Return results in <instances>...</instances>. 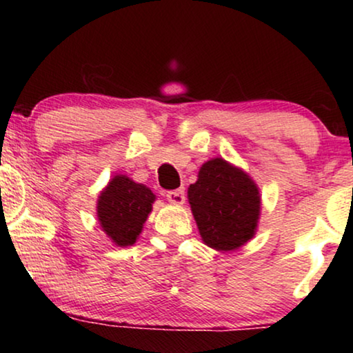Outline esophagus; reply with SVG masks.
<instances>
[{
  "label": "esophagus",
  "instance_id": "1",
  "mask_svg": "<svg viewBox=\"0 0 353 353\" xmlns=\"http://www.w3.org/2000/svg\"><path fill=\"white\" fill-rule=\"evenodd\" d=\"M167 199L170 201L172 204H176V205L183 204V202H185V199H186V196H185V190H183V188H180V190L168 191V192H167Z\"/></svg>",
  "mask_w": 353,
  "mask_h": 353
}]
</instances>
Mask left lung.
Returning a JSON list of instances; mask_svg holds the SVG:
<instances>
[{"mask_svg": "<svg viewBox=\"0 0 353 353\" xmlns=\"http://www.w3.org/2000/svg\"><path fill=\"white\" fill-rule=\"evenodd\" d=\"M202 241L212 249L234 250L252 238L260 214L255 183L223 159H212L188 188Z\"/></svg>", "mask_w": 353, "mask_h": 353, "instance_id": "1", "label": "left lung"}]
</instances>
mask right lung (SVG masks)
Wrapping results in <instances>:
<instances>
[{
  "mask_svg": "<svg viewBox=\"0 0 353 353\" xmlns=\"http://www.w3.org/2000/svg\"><path fill=\"white\" fill-rule=\"evenodd\" d=\"M154 199V192L144 185L125 175L114 176L98 201V219L104 233L122 248L137 243Z\"/></svg>",
  "mask_w": 353,
  "mask_h": 353,
  "instance_id": "obj_1",
  "label": "right lung"
}]
</instances>
